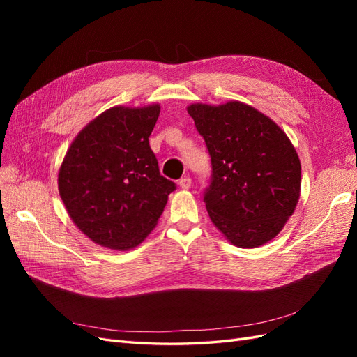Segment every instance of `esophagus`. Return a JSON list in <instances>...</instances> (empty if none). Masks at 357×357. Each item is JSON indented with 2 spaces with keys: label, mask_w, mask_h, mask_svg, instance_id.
Returning a JSON list of instances; mask_svg holds the SVG:
<instances>
[{
  "label": "esophagus",
  "mask_w": 357,
  "mask_h": 357,
  "mask_svg": "<svg viewBox=\"0 0 357 357\" xmlns=\"http://www.w3.org/2000/svg\"><path fill=\"white\" fill-rule=\"evenodd\" d=\"M178 185H180V188L181 189H189L190 186H192V178L190 177H188V176H185V177H181L180 180H178Z\"/></svg>",
  "instance_id": "34e87169"
}]
</instances>
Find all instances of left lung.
Masks as SVG:
<instances>
[{
  "mask_svg": "<svg viewBox=\"0 0 357 357\" xmlns=\"http://www.w3.org/2000/svg\"><path fill=\"white\" fill-rule=\"evenodd\" d=\"M211 158L204 202L234 245L259 247L283 229L301 192V162L275 122L240 101L188 107Z\"/></svg>",
  "mask_w": 357,
  "mask_h": 357,
  "instance_id": "8db88e82",
  "label": "left lung"
}]
</instances>
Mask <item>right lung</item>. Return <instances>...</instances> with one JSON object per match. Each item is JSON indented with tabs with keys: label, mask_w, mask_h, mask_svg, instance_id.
Here are the masks:
<instances>
[{
	"label": "right lung",
	"mask_w": 357,
	"mask_h": 357,
	"mask_svg": "<svg viewBox=\"0 0 357 357\" xmlns=\"http://www.w3.org/2000/svg\"><path fill=\"white\" fill-rule=\"evenodd\" d=\"M158 104L113 107L74 138L58 176L75 226L102 247L125 252L153 231L176 183L160 176L149 144Z\"/></svg>",
	"instance_id": "right-lung-1"
}]
</instances>
